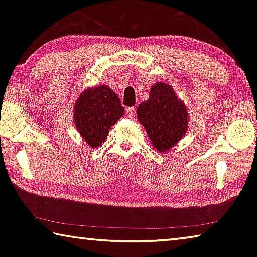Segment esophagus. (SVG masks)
I'll use <instances>...</instances> for the list:
<instances>
[{
  "label": "esophagus",
  "mask_w": 257,
  "mask_h": 257,
  "mask_svg": "<svg viewBox=\"0 0 257 257\" xmlns=\"http://www.w3.org/2000/svg\"><path fill=\"white\" fill-rule=\"evenodd\" d=\"M125 113H127L128 118L134 119L135 115H136V108H135V107H127V110H125Z\"/></svg>",
  "instance_id": "1"
}]
</instances>
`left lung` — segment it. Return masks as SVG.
<instances>
[{"label":"left lung","mask_w":257,"mask_h":257,"mask_svg":"<svg viewBox=\"0 0 257 257\" xmlns=\"http://www.w3.org/2000/svg\"><path fill=\"white\" fill-rule=\"evenodd\" d=\"M137 118L159 152H167L175 146L184 137L188 125L186 105L165 82L152 86L149 99L137 107Z\"/></svg>","instance_id":"left-lung-1"}]
</instances>
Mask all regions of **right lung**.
Returning a JSON list of instances; mask_svg holds the SVG:
<instances>
[{"label":"right lung","instance_id":"obj_1","mask_svg":"<svg viewBox=\"0 0 257 257\" xmlns=\"http://www.w3.org/2000/svg\"><path fill=\"white\" fill-rule=\"evenodd\" d=\"M123 113L118 95L102 85L87 88L79 95L73 110V122L84 141L94 149L105 141L108 130Z\"/></svg>","mask_w":257,"mask_h":257}]
</instances>
